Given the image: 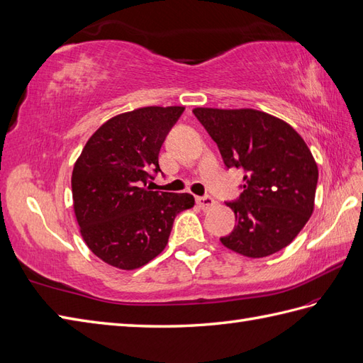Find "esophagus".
<instances>
[{"label":"esophagus","instance_id":"esophagus-1","mask_svg":"<svg viewBox=\"0 0 363 363\" xmlns=\"http://www.w3.org/2000/svg\"><path fill=\"white\" fill-rule=\"evenodd\" d=\"M196 201H197V205H199L201 209H209V208H212V206L216 205V200L212 199V197H209V196L197 197Z\"/></svg>","mask_w":363,"mask_h":363}]
</instances>
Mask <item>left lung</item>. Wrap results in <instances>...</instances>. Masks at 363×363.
Listing matches in <instances>:
<instances>
[{
  "label": "left lung",
  "instance_id": "obj_1",
  "mask_svg": "<svg viewBox=\"0 0 363 363\" xmlns=\"http://www.w3.org/2000/svg\"><path fill=\"white\" fill-rule=\"evenodd\" d=\"M228 167H243V192L226 203L234 231L220 242L245 257L284 250L311 217L319 169L305 140L286 121L250 108H196Z\"/></svg>",
  "mask_w": 363,
  "mask_h": 363
}]
</instances>
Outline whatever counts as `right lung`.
I'll list each match as a JSON object with an SVG mask.
<instances>
[{
    "instance_id": "1",
    "label": "right lung",
    "mask_w": 363,
    "mask_h": 363,
    "mask_svg": "<svg viewBox=\"0 0 363 363\" xmlns=\"http://www.w3.org/2000/svg\"><path fill=\"white\" fill-rule=\"evenodd\" d=\"M183 106H146L109 118L87 140L72 171V199L84 243L118 269H137L167 245L179 212L194 206L191 194L146 188L160 171L158 154ZM152 179V177H151Z\"/></svg>"
}]
</instances>
